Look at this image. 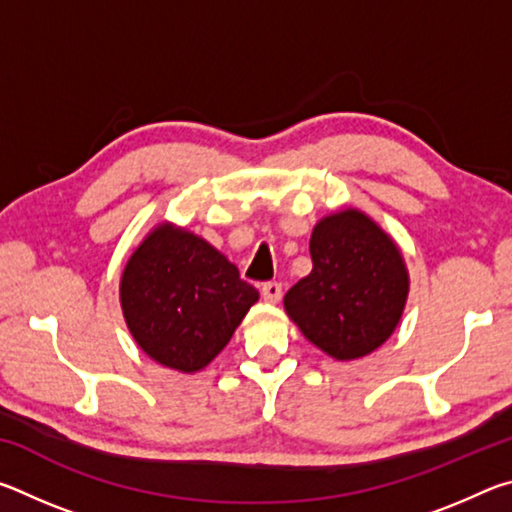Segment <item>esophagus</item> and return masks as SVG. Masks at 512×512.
Wrapping results in <instances>:
<instances>
[{
    "mask_svg": "<svg viewBox=\"0 0 512 512\" xmlns=\"http://www.w3.org/2000/svg\"><path fill=\"white\" fill-rule=\"evenodd\" d=\"M262 296L266 302H280L282 298V284L280 282H264Z\"/></svg>",
    "mask_w": 512,
    "mask_h": 512,
    "instance_id": "1",
    "label": "esophagus"
}]
</instances>
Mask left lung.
Masks as SVG:
<instances>
[{
  "mask_svg": "<svg viewBox=\"0 0 512 512\" xmlns=\"http://www.w3.org/2000/svg\"><path fill=\"white\" fill-rule=\"evenodd\" d=\"M314 268L284 296L305 339L336 361L375 352L400 325L409 271L395 241L354 207L316 223Z\"/></svg>",
  "mask_w": 512,
  "mask_h": 512,
  "instance_id": "8db88e82",
  "label": "left lung"
}]
</instances>
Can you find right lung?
<instances>
[{
	"mask_svg": "<svg viewBox=\"0 0 512 512\" xmlns=\"http://www.w3.org/2000/svg\"><path fill=\"white\" fill-rule=\"evenodd\" d=\"M119 298L135 343L192 375L228 345L259 293L205 239L160 223L126 262Z\"/></svg>",
	"mask_w": 512,
	"mask_h": 512,
	"instance_id": "obj_1",
	"label": "right lung"
}]
</instances>
